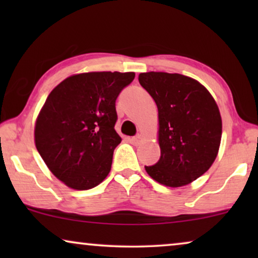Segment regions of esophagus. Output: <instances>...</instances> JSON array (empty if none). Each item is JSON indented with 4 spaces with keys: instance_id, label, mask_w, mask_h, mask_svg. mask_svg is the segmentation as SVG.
Listing matches in <instances>:
<instances>
[{
    "instance_id": "esophagus-1",
    "label": "esophagus",
    "mask_w": 258,
    "mask_h": 258,
    "mask_svg": "<svg viewBox=\"0 0 258 258\" xmlns=\"http://www.w3.org/2000/svg\"><path fill=\"white\" fill-rule=\"evenodd\" d=\"M130 142H132V144H134V146H139L141 142H143V137L141 135L132 137V139H130Z\"/></svg>"
}]
</instances>
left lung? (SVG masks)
Wrapping results in <instances>:
<instances>
[{
    "label": "left lung",
    "mask_w": 258,
    "mask_h": 258,
    "mask_svg": "<svg viewBox=\"0 0 258 258\" xmlns=\"http://www.w3.org/2000/svg\"><path fill=\"white\" fill-rule=\"evenodd\" d=\"M139 81L158 109L161 158L146 171L165 186L189 184L217 157L222 118L216 101L199 81L181 74L141 73Z\"/></svg>",
    "instance_id": "obj_1"
}]
</instances>
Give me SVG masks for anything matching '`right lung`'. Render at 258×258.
Listing matches in <instances>:
<instances>
[{"mask_svg": "<svg viewBox=\"0 0 258 258\" xmlns=\"http://www.w3.org/2000/svg\"><path fill=\"white\" fill-rule=\"evenodd\" d=\"M135 73L75 74L57 84L35 123V146L52 174L69 188L88 190L104 181L122 139L115 102Z\"/></svg>", "mask_w": 258, "mask_h": 258, "instance_id": "right-lung-1", "label": "right lung"}]
</instances>
